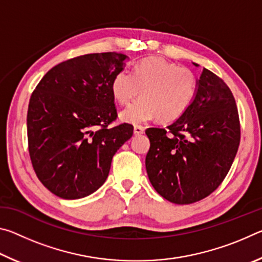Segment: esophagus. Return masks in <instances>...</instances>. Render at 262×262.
<instances>
[{"label":"esophagus","mask_w":262,"mask_h":262,"mask_svg":"<svg viewBox=\"0 0 262 262\" xmlns=\"http://www.w3.org/2000/svg\"><path fill=\"white\" fill-rule=\"evenodd\" d=\"M144 133V128L142 126H135L134 127V134L135 135H142Z\"/></svg>","instance_id":"1"}]
</instances>
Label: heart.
<instances>
[{
    "label": "heart",
    "mask_w": 262,
    "mask_h": 262,
    "mask_svg": "<svg viewBox=\"0 0 262 262\" xmlns=\"http://www.w3.org/2000/svg\"><path fill=\"white\" fill-rule=\"evenodd\" d=\"M198 79L192 69L163 57L149 56L137 62L130 74L122 69L112 81V94L120 105L142 98L120 113L122 121L137 125L157 117L173 121L193 103Z\"/></svg>",
    "instance_id": "obj_1"
}]
</instances>
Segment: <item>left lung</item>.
<instances>
[{"label": "left lung", "mask_w": 262, "mask_h": 262, "mask_svg": "<svg viewBox=\"0 0 262 262\" xmlns=\"http://www.w3.org/2000/svg\"><path fill=\"white\" fill-rule=\"evenodd\" d=\"M145 134L150 140L145 168L156 192L177 205L198 202L222 184L236 157L241 142L236 100L223 79L203 68L187 111Z\"/></svg>", "instance_id": "1"}]
</instances>
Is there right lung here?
Segmentation results:
<instances>
[{"mask_svg":"<svg viewBox=\"0 0 262 262\" xmlns=\"http://www.w3.org/2000/svg\"><path fill=\"white\" fill-rule=\"evenodd\" d=\"M126 55L94 53L56 64L35 86L28 110L29 152L38 179L56 196L81 199L107 178L118 149L133 135L117 119L112 94Z\"/></svg>","mask_w":262,"mask_h":262,"instance_id":"obj_1","label":"right lung"}]
</instances>
